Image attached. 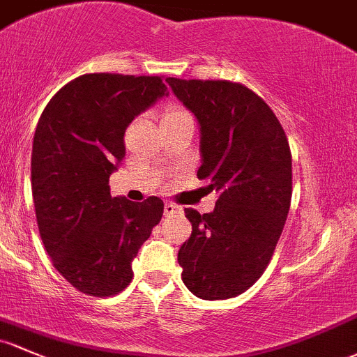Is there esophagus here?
I'll return each instance as SVG.
<instances>
[{
    "label": "esophagus",
    "instance_id": "obj_1",
    "mask_svg": "<svg viewBox=\"0 0 357 357\" xmlns=\"http://www.w3.org/2000/svg\"><path fill=\"white\" fill-rule=\"evenodd\" d=\"M180 211V206H177V204H174V202H165V216H170V214H174V213H178Z\"/></svg>",
    "mask_w": 357,
    "mask_h": 357
}]
</instances>
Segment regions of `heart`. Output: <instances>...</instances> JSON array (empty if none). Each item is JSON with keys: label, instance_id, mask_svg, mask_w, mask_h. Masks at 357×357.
<instances>
[{"label": "heart", "instance_id": "obj_1", "mask_svg": "<svg viewBox=\"0 0 357 357\" xmlns=\"http://www.w3.org/2000/svg\"><path fill=\"white\" fill-rule=\"evenodd\" d=\"M178 112H183V110H180V109H170V110H168L167 114H165L163 117H170V116H175V114H178Z\"/></svg>", "mask_w": 357, "mask_h": 357}]
</instances>
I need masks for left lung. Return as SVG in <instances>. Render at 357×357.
Listing matches in <instances>:
<instances>
[{
	"instance_id": "8db88e82",
	"label": "left lung",
	"mask_w": 357,
	"mask_h": 357,
	"mask_svg": "<svg viewBox=\"0 0 357 357\" xmlns=\"http://www.w3.org/2000/svg\"><path fill=\"white\" fill-rule=\"evenodd\" d=\"M201 124L197 178L220 190L213 213L185 208L192 235L178 250L182 281L201 300L245 293L269 266L293 194L291 149L275 114L228 79L168 78Z\"/></svg>"
}]
</instances>
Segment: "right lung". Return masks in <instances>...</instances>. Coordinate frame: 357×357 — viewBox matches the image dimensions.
Wrapping results in <instances>:
<instances>
[{
    "label": "right lung",
    "mask_w": 357,
    "mask_h": 357,
    "mask_svg": "<svg viewBox=\"0 0 357 357\" xmlns=\"http://www.w3.org/2000/svg\"><path fill=\"white\" fill-rule=\"evenodd\" d=\"M167 95L162 76L90 73L61 88L44 109L32 146V195L45 250L79 293L119 294L132 260L162 221L163 201L110 195L137 114Z\"/></svg>",
    "instance_id": "obj_1"
}]
</instances>
